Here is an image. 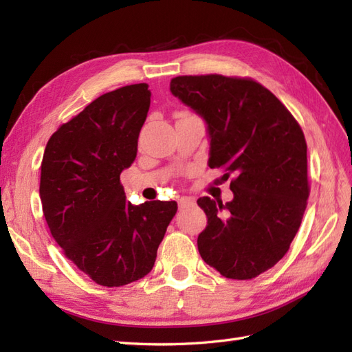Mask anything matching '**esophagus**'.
<instances>
[{
    "instance_id": "1",
    "label": "esophagus",
    "mask_w": 352,
    "mask_h": 352,
    "mask_svg": "<svg viewBox=\"0 0 352 352\" xmlns=\"http://www.w3.org/2000/svg\"><path fill=\"white\" fill-rule=\"evenodd\" d=\"M192 204H193V198H190V197H183L178 199V208H180V210H183V208L189 207Z\"/></svg>"
}]
</instances>
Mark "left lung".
<instances>
[{
    "mask_svg": "<svg viewBox=\"0 0 352 352\" xmlns=\"http://www.w3.org/2000/svg\"><path fill=\"white\" fill-rule=\"evenodd\" d=\"M170 92L204 119L208 166L236 178L233 199L197 203L207 216L198 251L231 280H251L284 257L309 199L307 144L290 111L248 78L183 76Z\"/></svg>",
    "mask_w": 352,
    "mask_h": 352,
    "instance_id": "obj_1",
    "label": "left lung"
}]
</instances>
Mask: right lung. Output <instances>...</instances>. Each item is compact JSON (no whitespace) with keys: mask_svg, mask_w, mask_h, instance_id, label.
<instances>
[{"mask_svg":"<svg viewBox=\"0 0 352 352\" xmlns=\"http://www.w3.org/2000/svg\"><path fill=\"white\" fill-rule=\"evenodd\" d=\"M148 85L104 94L50 138L41 170L43 216L65 256L101 286L151 272L175 201H125L121 172L138 155Z\"/></svg>","mask_w":352,"mask_h":352,"instance_id":"obj_1","label":"right lung"}]
</instances>
